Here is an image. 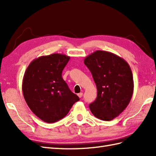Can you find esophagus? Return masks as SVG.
Here are the masks:
<instances>
[{
  "mask_svg": "<svg viewBox=\"0 0 156 156\" xmlns=\"http://www.w3.org/2000/svg\"><path fill=\"white\" fill-rule=\"evenodd\" d=\"M77 95L78 96L79 98H81L82 97V95H83V93H82V92H80V93H78Z\"/></svg>",
  "mask_w": 156,
  "mask_h": 156,
  "instance_id": "1",
  "label": "esophagus"
}]
</instances>
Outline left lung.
<instances>
[{"mask_svg":"<svg viewBox=\"0 0 156 156\" xmlns=\"http://www.w3.org/2000/svg\"><path fill=\"white\" fill-rule=\"evenodd\" d=\"M97 86V97L90 104L92 113L102 121L117 117L127 107L133 93L130 66L111 52L97 50L84 59Z\"/></svg>","mask_w":156,"mask_h":156,"instance_id":"left-lung-1","label":"left lung"}]
</instances>
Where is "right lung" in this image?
<instances>
[{
  "instance_id": "right-lung-1",
  "label": "right lung",
  "mask_w": 156,
  "mask_h": 156,
  "mask_svg": "<svg viewBox=\"0 0 156 156\" xmlns=\"http://www.w3.org/2000/svg\"><path fill=\"white\" fill-rule=\"evenodd\" d=\"M69 56L53 54L33 60L23 79V97L41 120L52 123L64 118L80 98L62 77Z\"/></svg>"
}]
</instances>
